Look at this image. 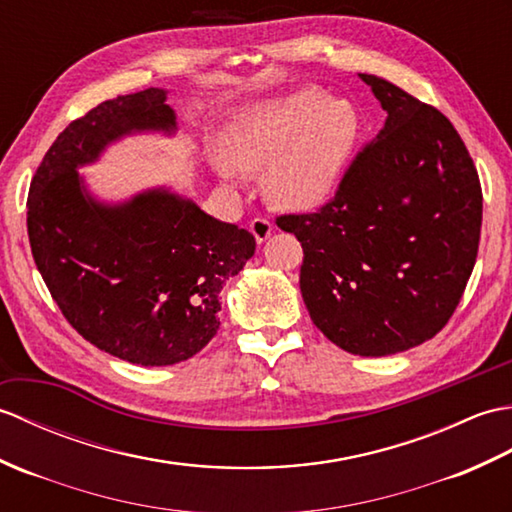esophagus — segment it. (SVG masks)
Instances as JSON below:
<instances>
[{
  "instance_id": "obj_1",
  "label": "esophagus",
  "mask_w": 512,
  "mask_h": 512,
  "mask_svg": "<svg viewBox=\"0 0 512 512\" xmlns=\"http://www.w3.org/2000/svg\"><path fill=\"white\" fill-rule=\"evenodd\" d=\"M271 230H274V223H271L269 219H263V217H256L249 221V232H252L256 236L258 243H265L267 238L271 236Z\"/></svg>"
}]
</instances>
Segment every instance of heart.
I'll return each mask as SVG.
<instances>
[{
    "label": "heart",
    "instance_id": "heart-1",
    "mask_svg": "<svg viewBox=\"0 0 512 512\" xmlns=\"http://www.w3.org/2000/svg\"><path fill=\"white\" fill-rule=\"evenodd\" d=\"M359 138V116L315 87L254 102L219 135L217 173L260 170L267 199L285 210H315L333 197Z\"/></svg>",
    "mask_w": 512,
    "mask_h": 512
}]
</instances>
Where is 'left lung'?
Here are the masks:
<instances>
[{"instance_id":"left-lung-1","label":"left lung","mask_w":512,"mask_h":512,"mask_svg":"<svg viewBox=\"0 0 512 512\" xmlns=\"http://www.w3.org/2000/svg\"><path fill=\"white\" fill-rule=\"evenodd\" d=\"M388 113L317 212L276 223L302 243L313 324L361 357L410 350L442 331L478 258L482 188L453 124L385 78L359 74Z\"/></svg>"}]
</instances>
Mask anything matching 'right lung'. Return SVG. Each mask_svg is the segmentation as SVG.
Here are the masks:
<instances>
[{"instance_id": "right-lung-1", "label": "right lung", "mask_w": 512, "mask_h": 512, "mask_svg": "<svg viewBox=\"0 0 512 512\" xmlns=\"http://www.w3.org/2000/svg\"><path fill=\"white\" fill-rule=\"evenodd\" d=\"M166 89L100 102L45 153L28 192L34 263L65 320L89 344L138 366H173L219 331V293L256 238L166 188L122 203L89 195L78 168L111 142L175 133Z\"/></svg>"}]
</instances>
